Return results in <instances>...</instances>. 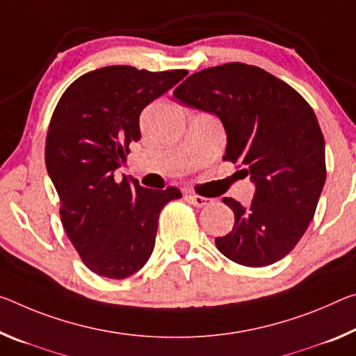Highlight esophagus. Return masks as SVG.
Wrapping results in <instances>:
<instances>
[{
    "mask_svg": "<svg viewBox=\"0 0 356 356\" xmlns=\"http://www.w3.org/2000/svg\"><path fill=\"white\" fill-rule=\"evenodd\" d=\"M187 200L196 207H204V206L212 204L211 198H204V196H200V195H188Z\"/></svg>",
    "mask_w": 356,
    "mask_h": 356,
    "instance_id": "1",
    "label": "esophagus"
}]
</instances>
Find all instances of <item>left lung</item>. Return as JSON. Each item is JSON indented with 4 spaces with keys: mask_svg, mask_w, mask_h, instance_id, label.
Segmentation results:
<instances>
[{
    "mask_svg": "<svg viewBox=\"0 0 356 356\" xmlns=\"http://www.w3.org/2000/svg\"><path fill=\"white\" fill-rule=\"evenodd\" d=\"M174 97L222 120L223 160L255 184L250 207L233 198L234 227L217 249L242 266L261 268L295 249L314 218L326 179L325 139L312 107L289 83L245 63L188 76Z\"/></svg>",
    "mask_w": 356,
    "mask_h": 356,
    "instance_id": "8db88e82",
    "label": "left lung"
}]
</instances>
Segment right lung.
Instances as JSON below:
<instances>
[{
  "label": "right lung",
  "instance_id": "obj_1",
  "mask_svg": "<svg viewBox=\"0 0 356 356\" xmlns=\"http://www.w3.org/2000/svg\"><path fill=\"white\" fill-rule=\"evenodd\" d=\"M188 74L106 66L71 83L56 104L46 138V166L60 198V217L86 266L125 279L147 263L158 217L176 187L152 190L136 179H114L129 144L140 139L139 115Z\"/></svg>",
  "mask_w": 356,
  "mask_h": 356
}]
</instances>
